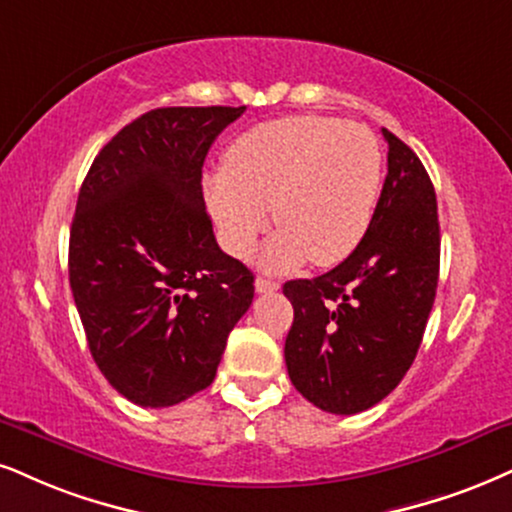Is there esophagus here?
Segmentation results:
<instances>
[{
	"label": "esophagus",
	"instance_id": "esophagus-1",
	"mask_svg": "<svg viewBox=\"0 0 512 512\" xmlns=\"http://www.w3.org/2000/svg\"><path fill=\"white\" fill-rule=\"evenodd\" d=\"M277 289H280V282L277 280H270V277H258L256 280L258 294H270V292H277Z\"/></svg>",
	"mask_w": 512,
	"mask_h": 512
}]
</instances>
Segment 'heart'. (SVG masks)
<instances>
[{
  "mask_svg": "<svg viewBox=\"0 0 512 512\" xmlns=\"http://www.w3.org/2000/svg\"><path fill=\"white\" fill-rule=\"evenodd\" d=\"M206 201L225 249L246 256L268 230V270L311 258L337 266L349 258L375 216L382 149L368 128L325 116H287L256 125L230 144L225 170L206 178Z\"/></svg>",
  "mask_w": 512,
  "mask_h": 512,
  "instance_id": "obj_1",
  "label": "heart"
}]
</instances>
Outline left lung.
Instances as JSON below:
<instances>
[{
  "label": "left lung",
  "mask_w": 512,
  "mask_h": 512,
  "mask_svg": "<svg viewBox=\"0 0 512 512\" xmlns=\"http://www.w3.org/2000/svg\"><path fill=\"white\" fill-rule=\"evenodd\" d=\"M389 144L375 216L358 249L313 280H289V380L313 406L353 415L380 403L420 349L439 280L437 194L422 161Z\"/></svg>",
  "instance_id": "8db88e82"
}]
</instances>
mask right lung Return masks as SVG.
Returning <instances> with one entry per match:
<instances>
[{
    "label": "right lung",
    "instance_id": "obj_1",
    "mask_svg": "<svg viewBox=\"0 0 512 512\" xmlns=\"http://www.w3.org/2000/svg\"><path fill=\"white\" fill-rule=\"evenodd\" d=\"M246 106H168L118 132L82 182L68 280L94 363L125 399L166 408L216 377L254 273L213 235L211 144Z\"/></svg>",
    "mask_w": 512,
    "mask_h": 512
}]
</instances>
